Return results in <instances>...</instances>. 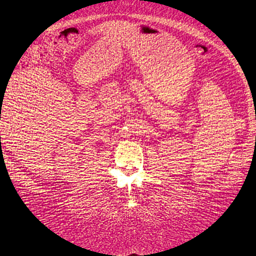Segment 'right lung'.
Segmentation results:
<instances>
[{"instance_id":"1","label":"right lung","mask_w":256,"mask_h":256,"mask_svg":"<svg viewBox=\"0 0 256 256\" xmlns=\"http://www.w3.org/2000/svg\"><path fill=\"white\" fill-rule=\"evenodd\" d=\"M0 138H1V136H0Z\"/></svg>"}]
</instances>
